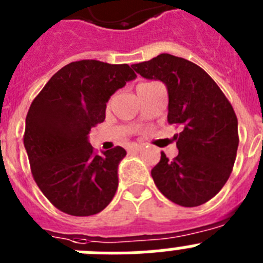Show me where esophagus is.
Here are the masks:
<instances>
[{
    "instance_id": "obj_1",
    "label": "esophagus",
    "mask_w": 263,
    "mask_h": 263,
    "mask_svg": "<svg viewBox=\"0 0 263 263\" xmlns=\"http://www.w3.org/2000/svg\"><path fill=\"white\" fill-rule=\"evenodd\" d=\"M142 148H143L142 145H137V143H132V145H130L129 147H127V150H129V152L137 153V152H141Z\"/></svg>"
}]
</instances>
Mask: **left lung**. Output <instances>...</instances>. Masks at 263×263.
Masks as SVG:
<instances>
[{"label": "left lung", "instance_id": "1", "mask_svg": "<svg viewBox=\"0 0 263 263\" xmlns=\"http://www.w3.org/2000/svg\"><path fill=\"white\" fill-rule=\"evenodd\" d=\"M132 67L166 84L167 121L183 127L175 136L178 157L170 160L162 152L152 170L155 185L178 205L206 203L224 187L236 160L238 122L231 103L201 67L183 58L160 53Z\"/></svg>", "mask_w": 263, "mask_h": 263}]
</instances>
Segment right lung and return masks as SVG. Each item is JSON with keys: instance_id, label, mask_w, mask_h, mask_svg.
Segmentation results:
<instances>
[{"instance_id": "add662e5", "label": "right lung", "mask_w": 263, "mask_h": 263, "mask_svg": "<svg viewBox=\"0 0 263 263\" xmlns=\"http://www.w3.org/2000/svg\"><path fill=\"white\" fill-rule=\"evenodd\" d=\"M137 75L127 64L72 62L55 73L30 105L23 143L32 178L58 210L92 216L108 205L118 187L116 146L97 155L88 141L105 120L106 103Z\"/></svg>"}]
</instances>
